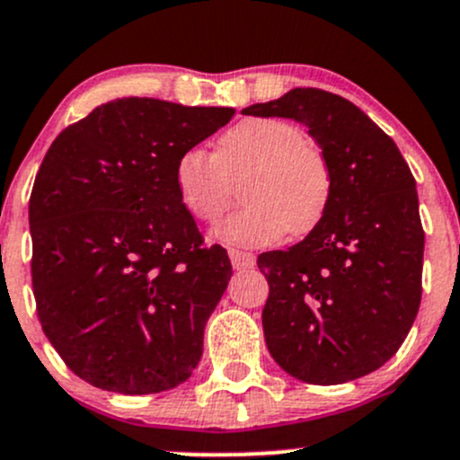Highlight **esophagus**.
I'll return each mask as SVG.
<instances>
[{
  "instance_id": "esophagus-1",
  "label": "esophagus",
  "mask_w": 460,
  "mask_h": 460,
  "mask_svg": "<svg viewBox=\"0 0 460 460\" xmlns=\"http://www.w3.org/2000/svg\"><path fill=\"white\" fill-rule=\"evenodd\" d=\"M229 258L234 269H253L256 267V256L249 252H240V249H229Z\"/></svg>"
}]
</instances>
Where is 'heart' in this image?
<instances>
[{
    "mask_svg": "<svg viewBox=\"0 0 460 460\" xmlns=\"http://www.w3.org/2000/svg\"><path fill=\"white\" fill-rule=\"evenodd\" d=\"M247 171V207L213 231L217 240L267 247L287 231L305 235L318 225L332 191L327 162L303 128L285 119H243L217 140L216 155L200 146L184 151L175 187L184 208L211 225L229 208L231 180Z\"/></svg>",
    "mask_w": 460,
    "mask_h": 460,
    "instance_id": "b5f03b06",
    "label": "heart"
}]
</instances>
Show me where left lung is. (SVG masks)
I'll return each instance as SVG.
<instances>
[{"label":"left lung","mask_w":460,"mask_h":460,"mask_svg":"<svg viewBox=\"0 0 460 460\" xmlns=\"http://www.w3.org/2000/svg\"><path fill=\"white\" fill-rule=\"evenodd\" d=\"M243 113L305 124L332 178L307 238L258 258L269 282V354L312 385L376 372L410 333L423 289L425 234L405 157L358 106L320 88H294Z\"/></svg>","instance_id":"obj_1"}]
</instances>
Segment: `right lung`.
Returning <instances> with one entry per match:
<instances>
[{"label": "right lung", "instance_id": "1", "mask_svg": "<svg viewBox=\"0 0 460 460\" xmlns=\"http://www.w3.org/2000/svg\"><path fill=\"white\" fill-rule=\"evenodd\" d=\"M234 113L122 97L50 144L29 202L32 291L46 338L86 383L157 394L200 363L231 262L202 247L175 166Z\"/></svg>", "mask_w": 460, "mask_h": 460}]
</instances>
